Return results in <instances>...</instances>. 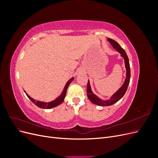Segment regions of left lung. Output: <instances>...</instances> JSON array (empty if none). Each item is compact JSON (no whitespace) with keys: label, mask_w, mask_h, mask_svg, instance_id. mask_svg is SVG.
I'll use <instances>...</instances> for the list:
<instances>
[{"label":"left lung","mask_w":158,"mask_h":158,"mask_svg":"<svg viewBox=\"0 0 158 158\" xmlns=\"http://www.w3.org/2000/svg\"><path fill=\"white\" fill-rule=\"evenodd\" d=\"M107 40L113 46V48L121 54V56H122L124 60H125V69L127 71L126 78L125 80V82H124L123 85L120 88H119V89L117 91V92L115 93H114L109 98V99L106 100L101 99L93 93L92 88H91V85H90L89 80H88V85H87L88 98L90 101L92 102V103L95 105H98V106H111V105L114 103H115L118 101H119V100L123 98V95L126 93L128 85L129 84V82H130V79H131L130 64H129V60L126 52L120 46V45H119L118 43L116 42L114 40L110 39V38H108Z\"/></svg>","instance_id":"left-lung-1"}]
</instances>
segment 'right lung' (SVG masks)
Listing matches in <instances>:
<instances>
[{
    "instance_id": "right-lung-1",
    "label": "right lung",
    "mask_w": 158,
    "mask_h": 158,
    "mask_svg": "<svg viewBox=\"0 0 158 158\" xmlns=\"http://www.w3.org/2000/svg\"><path fill=\"white\" fill-rule=\"evenodd\" d=\"M74 80V78L73 77L72 78H70L67 82H66L65 86L64 87L63 91L62 92V93L60 94V95H59V97H57L55 99L52 100L51 102H40V101H37L36 99H34L33 98H31L29 95H28L26 92V94L27 96V98H29L31 101L34 103L35 106H37L38 107L41 108V109H51L55 107H56L59 106L60 103H62L63 102L64 99L65 98L66 94V90H67V88L69 87V84L71 83L72 81Z\"/></svg>"
}]
</instances>
